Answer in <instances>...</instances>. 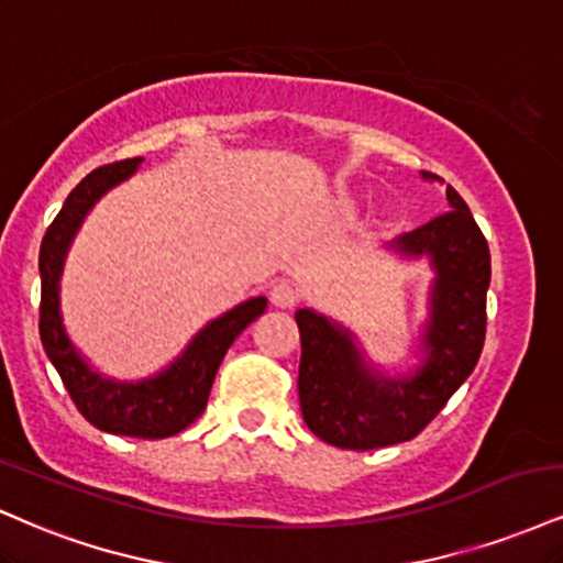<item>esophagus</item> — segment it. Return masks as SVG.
Wrapping results in <instances>:
<instances>
[{
    "instance_id": "esophagus-1",
    "label": "esophagus",
    "mask_w": 563,
    "mask_h": 563,
    "mask_svg": "<svg viewBox=\"0 0 563 563\" xmlns=\"http://www.w3.org/2000/svg\"><path fill=\"white\" fill-rule=\"evenodd\" d=\"M269 301H273L277 309H290L299 301V290L290 286L288 280H277L273 290H269Z\"/></svg>"
}]
</instances>
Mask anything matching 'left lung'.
Here are the masks:
<instances>
[{"label":"left lung","instance_id":"obj_1","mask_svg":"<svg viewBox=\"0 0 563 563\" xmlns=\"http://www.w3.org/2000/svg\"><path fill=\"white\" fill-rule=\"evenodd\" d=\"M424 178H435L424 173ZM449 212L401 235L406 254H430L438 269L428 362L411 380H380L362 364L351 335L314 311H296L301 333L299 404L324 443L372 451L417 438L449 404L483 354L490 249L466 201L449 186Z\"/></svg>","mask_w":563,"mask_h":563}]
</instances>
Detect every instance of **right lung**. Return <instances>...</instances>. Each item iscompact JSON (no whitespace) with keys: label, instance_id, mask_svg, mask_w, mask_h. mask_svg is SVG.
Masks as SVG:
<instances>
[{"label":"right lung","instance_id":"add662e5","mask_svg":"<svg viewBox=\"0 0 563 563\" xmlns=\"http://www.w3.org/2000/svg\"><path fill=\"white\" fill-rule=\"evenodd\" d=\"M141 162H144L141 157L120 159L88 173L67 196L52 225L46 228L42 252H38V269H42L38 333H42L46 356L63 377L73 404L93 428L112 432V435L159 440L178 435L196 417H201L222 356L233 346L235 338L267 309V299L260 296V299L241 303L220 320L207 324L194 338L186 354L154 380L139 385L110 383L86 367L84 358L67 341L63 317H59V273H63L65 252L93 201L114 183L125 180Z\"/></svg>","mask_w":563,"mask_h":563}]
</instances>
